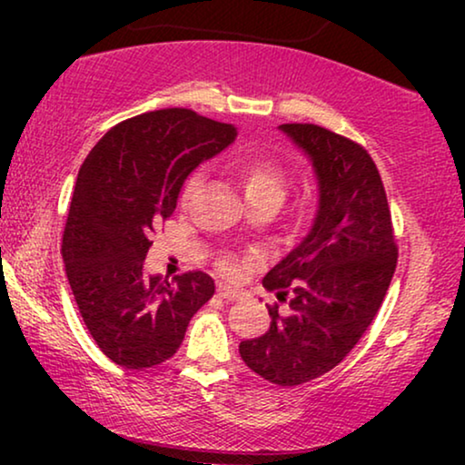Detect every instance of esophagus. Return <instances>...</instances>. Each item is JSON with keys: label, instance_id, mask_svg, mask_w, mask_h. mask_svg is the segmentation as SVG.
I'll list each match as a JSON object with an SVG mask.
<instances>
[{"label": "esophagus", "instance_id": "obj_1", "mask_svg": "<svg viewBox=\"0 0 465 465\" xmlns=\"http://www.w3.org/2000/svg\"><path fill=\"white\" fill-rule=\"evenodd\" d=\"M218 296L224 298V301H239V298H243V292L228 288V285H220Z\"/></svg>", "mask_w": 465, "mask_h": 465}]
</instances>
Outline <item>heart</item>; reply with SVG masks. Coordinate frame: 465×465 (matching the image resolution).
<instances>
[{"instance_id":"heart-1","label":"heart","mask_w":465,"mask_h":465,"mask_svg":"<svg viewBox=\"0 0 465 465\" xmlns=\"http://www.w3.org/2000/svg\"><path fill=\"white\" fill-rule=\"evenodd\" d=\"M231 173L243 190L245 199L250 205H260V203H271L279 205L288 193V171L277 158L264 154H243L234 158L231 163ZM201 183V171H193L183 182L180 201L182 205H188L193 194ZM222 275L237 277L241 272V262L232 256H224L218 262Z\"/></svg>"}]
</instances>
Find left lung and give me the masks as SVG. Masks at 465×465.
Returning <instances> with one entry per match:
<instances>
[{
    "label": "left lung",
    "instance_id": "8db88e82",
    "mask_svg": "<svg viewBox=\"0 0 465 465\" xmlns=\"http://www.w3.org/2000/svg\"><path fill=\"white\" fill-rule=\"evenodd\" d=\"M279 129L313 161L320 212L307 239L262 279L290 302L288 313L269 304L271 328L241 341L239 353L269 383L294 387L332 371L358 345L385 301L398 245L383 180L364 145L320 124Z\"/></svg>",
    "mask_w": 465,
    "mask_h": 465
}]
</instances>
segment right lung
Returning <instances> with one entry per match:
<instances>
[{"mask_svg": "<svg viewBox=\"0 0 465 465\" xmlns=\"http://www.w3.org/2000/svg\"><path fill=\"white\" fill-rule=\"evenodd\" d=\"M234 137L232 124L169 107L112 126L82 163L61 253L88 332L118 366L143 371L169 360L213 296L207 272L145 279L143 260L190 171Z\"/></svg>", "mask_w": 465, "mask_h": 465, "instance_id": "right-lung-1", "label": "right lung"}]
</instances>
